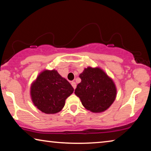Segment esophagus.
<instances>
[{
	"label": "esophagus",
	"instance_id": "esophagus-1",
	"mask_svg": "<svg viewBox=\"0 0 151 151\" xmlns=\"http://www.w3.org/2000/svg\"><path fill=\"white\" fill-rule=\"evenodd\" d=\"M71 85H72V86H73V87L74 88V89H75V88L76 87V83L74 82V81H72V82H71Z\"/></svg>",
	"mask_w": 151,
	"mask_h": 151
}]
</instances>
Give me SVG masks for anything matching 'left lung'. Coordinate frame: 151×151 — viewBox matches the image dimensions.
I'll use <instances>...</instances> for the list:
<instances>
[{"mask_svg":"<svg viewBox=\"0 0 151 151\" xmlns=\"http://www.w3.org/2000/svg\"><path fill=\"white\" fill-rule=\"evenodd\" d=\"M79 77L81 82L78 84L75 93L86 109L99 113L113 104L116 97V86L102 70L88 67Z\"/></svg>","mask_w":151,"mask_h":151,"instance_id":"8db88e82","label":"left lung"}]
</instances>
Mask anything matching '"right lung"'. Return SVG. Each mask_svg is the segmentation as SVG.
<instances>
[{
    "instance_id": "right-lung-1",
    "label": "right lung",
    "mask_w": 151,
    "mask_h": 151,
    "mask_svg": "<svg viewBox=\"0 0 151 151\" xmlns=\"http://www.w3.org/2000/svg\"><path fill=\"white\" fill-rule=\"evenodd\" d=\"M73 91L68 81L55 70L42 72L31 87L33 104L45 114L59 112L64 106L66 98Z\"/></svg>"
}]
</instances>
